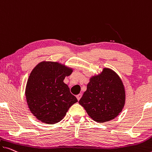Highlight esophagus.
<instances>
[{
    "instance_id": "esophagus-1",
    "label": "esophagus",
    "mask_w": 152,
    "mask_h": 152,
    "mask_svg": "<svg viewBox=\"0 0 152 152\" xmlns=\"http://www.w3.org/2000/svg\"><path fill=\"white\" fill-rule=\"evenodd\" d=\"M81 96H82V94H77L76 96V97H77V100H80V99H81Z\"/></svg>"
}]
</instances>
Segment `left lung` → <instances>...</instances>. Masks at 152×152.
<instances>
[{
	"label": "left lung",
	"instance_id": "1",
	"mask_svg": "<svg viewBox=\"0 0 152 152\" xmlns=\"http://www.w3.org/2000/svg\"><path fill=\"white\" fill-rule=\"evenodd\" d=\"M126 93L122 79L113 70L104 68L93 76L79 100L93 120L102 123L113 120L122 111Z\"/></svg>",
	"mask_w": 152,
	"mask_h": 152
}]
</instances>
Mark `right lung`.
<instances>
[{
	"mask_svg": "<svg viewBox=\"0 0 152 152\" xmlns=\"http://www.w3.org/2000/svg\"><path fill=\"white\" fill-rule=\"evenodd\" d=\"M73 69L56 62H41L30 74L26 87V102L31 113L42 122L53 124L66 115L77 99L64 83Z\"/></svg>",
	"mask_w": 152,
	"mask_h": 152,
	"instance_id": "right-lung-1",
	"label": "right lung"
}]
</instances>
